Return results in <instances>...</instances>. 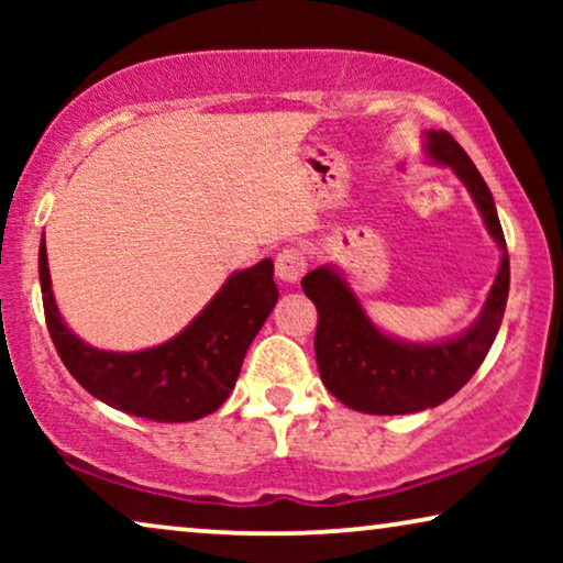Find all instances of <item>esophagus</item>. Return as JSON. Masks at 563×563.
<instances>
[{
    "label": "esophagus",
    "instance_id": "1",
    "mask_svg": "<svg viewBox=\"0 0 563 563\" xmlns=\"http://www.w3.org/2000/svg\"><path fill=\"white\" fill-rule=\"evenodd\" d=\"M274 268H276V279L284 284H297L299 279H302V274L307 268L305 253L297 249H284L279 256H276Z\"/></svg>",
    "mask_w": 563,
    "mask_h": 563
}]
</instances>
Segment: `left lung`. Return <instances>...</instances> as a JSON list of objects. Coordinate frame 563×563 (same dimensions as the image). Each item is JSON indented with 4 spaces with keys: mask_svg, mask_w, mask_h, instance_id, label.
<instances>
[{
    "mask_svg": "<svg viewBox=\"0 0 563 563\" xmlns=\"http://www.w3.org/2000/svg\"><path fill=\"white\" fill-rule=\"evenodd\" d=\"M422 151L430 164L451 168L472 195L484 228L499 249V268L479 318L459 335L433 343H412L384 333L338 266H318L305 276V295L318 307L314 356L322 384L351 410L366 415H410L456 395L495 343L510 291V256L495 199L482 174L443 130H426Z\"/></svg>",
    "mask_w": 563,
    "mask_h": 563,
    "instance_id": "left-lung-1",
    "label": "left lung"
}]
</instances>
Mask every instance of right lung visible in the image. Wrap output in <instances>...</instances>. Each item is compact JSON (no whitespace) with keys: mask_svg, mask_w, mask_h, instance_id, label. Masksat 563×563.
I'll use <instances>...</instances> for the list:
<instances>
[{"mask_svg":"<svg viewBox=\"0 0 563 563\" xmlns=\"http://www.w3.org/2000/svg\"><path fill=\"white\" fill-rule=\"evenodd\" d=\"M43 310L60 361L89 395L135 418L189 422L218 410L235 389L245 351L272 314L279 289L274 261L233 272L181 333L143 351H102L60 318L45 235L37 253Z\"/></svg>","mask_w":563,"mask_h":563,"instance_id":"obj_1","label":"right lung"}]
</instances>
